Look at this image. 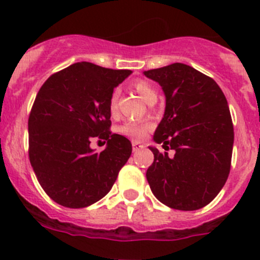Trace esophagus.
Returning <instances> with one entry per match:
<instances>
[{
    "label": "esophagus",
    "instance_id": "34e87169",
    "mask_svg": "<svg viewBox=\"0 0 260 260\" xmlns=\"http://www.w3.org/2000/svg\"><path fill=\"white\" fill-rule=\"evenodd\" d=\"M143 148V146H142L141 143H138V142H133L132 143V149H133V152H138L139 149H142Z\"/></svg>",
    "mask_w": 260,
    "mask_h": 260
}]
</instances>
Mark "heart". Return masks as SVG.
Wrapping results in <instances>:
<instances>
[{"label":"heart","mask_w":260,"mask_h":260,"mask_svg":"<svg viewBox=\"0 0 260 260\" xmlns=\"http://www.w3.org/2000/svg\"><path fill=\"white\" fill-rule=\"evenodd\" d=\"M132 87L135 91L143 98L146 102H152L157 98V91H155L154 86L151 82L143 80V78H138L133 82ZM117 107H118V91H113L109 95L108 101V109L111 114H116ZM152 128V123L149 122H132L128 121L124 122L122 125L117 128V132L119 135L125 136V137L133 139V141H143L147 137V133Z\"/></svg>","instance_id":"obj_1"}]
</instances>
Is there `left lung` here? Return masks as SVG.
<instances>
[{
  "label": "left lung",
  "instance_id": "8db88e82",
  "mask_svg": "<svg viewBox=\"0 0 260 260\" xmlns=\"http://www.w3.org/2000/svg\"><path fill=\"white\" fill-rule=\"evenodd\" d=\"M166 94V112L154 132L163 143L147 169L153 194L173 209L196 210L209 204L231 171L234 129L226 98L213 78L193 67L173 63L144 71Z\"/></svg>",
  "mask_w": 260,
  "mask_h": 260
}]
</instances>
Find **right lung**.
I'll use <instances>...</instances> for the list:
<instances>
[{
	"mask_svg": "<svg viewBox=\"0 0 260 260\" xmlns=\"http://www.w3.org/2000/svg\"><path fill=\"white\" fill-rule=\"evenodd\" d=\"M131 75L78 62L48 77L28 117V155L41 187L56 203L84 208L111 190L132 153L127 138L112 135L109 95ZM106 139L95 153L89 144ZM106 143V142H105Z\"/></svg>",
	"mask_w": 260,
	"mask_h": 260,
	"instance_id": "add662e5",
	"label": "right lung"
}]
</instances>
